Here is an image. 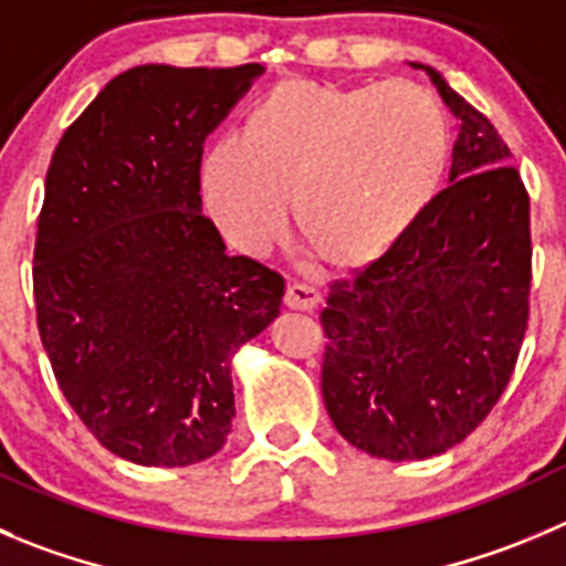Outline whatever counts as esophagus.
Wrapping results in <instances>:
<instances>
[{
	"instance_id": "esophagus-1",
	"label": "esophagus",
	"mask_w": 566,
	"mask_h": 566,
	"mask_svg": "<svg viewBox=\"0 0 566 566\" xmlns=\"http://www.w3.org/2000/svg\"><path fill=\"white\" fill-rule=\"evenodd\" d=\"M322 303L319 289H314L311 283H300L294 280L292 286L286 289V305L294 311H314Z\"/></svg>"
}]
</instances>
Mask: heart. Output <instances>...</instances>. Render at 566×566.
Masks as SVG:
<instances>
[{
    "label": "heart",
    "mask_w": 566,
    "mask_h": 566,
    "mask_svg": "<svg viewBox=\"0 0 566 566\" xmlns=\"http://www.w3.org/2000/svg\"><path fill=\"white\" fill-rule=\"evenodd\" d=\"M448 155V111L424 85L283 80L252 102L241 136L206 149L202 197L230 244L261 252L283 230L289 193L314 250L358 266L413 228Z\"/></svg>",
    "instance_id": "b5f03b06"
}]
</instances>
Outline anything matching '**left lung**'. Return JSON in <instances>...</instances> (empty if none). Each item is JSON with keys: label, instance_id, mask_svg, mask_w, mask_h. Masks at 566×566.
<instances>
[{"label": "left lung", "instance_id": "left-lung-1", "mask_svg": "<svg viewBox=\"0 0 566 566\" xmlns=\"http://www.w3.org/2000/svg\"><path fill=\"white\" fill-rule=\"evenodd\" d=\"M459 122L450 186L378 261L333 280L322 397L364 453L422 461L464 441L514 373L531 294V199L481 111L436 69Z\"/></svg>", "mask_w": 566, "mask_h": 566}]
</instances>
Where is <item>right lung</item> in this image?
Returning <instances> with one entry per match:
<instances>
[{
    "mask_svg": "<svg viewBox=\"0 0 566 566\" xmlns=\"http://www.w3.org/2000/svg\"><path fill=\"white\" fill-rule=\"evenodd\" d=\"M261 72L127 69L46 171L38 333L74 413L133 464L188 467L222 450L230 360L280 314L283 274L228 255L199 197L202 144Z\"/></svg>",
    "mask_w": 566,
    "mask_h": 566,
    "instance_id": "right-lung-1",
    "label": "right lung"
}]
</instances>
